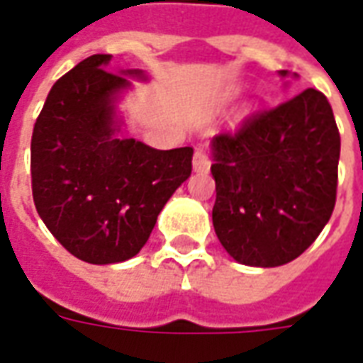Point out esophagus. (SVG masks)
I'll use <instances>...</instances> for the list:
<instances>
[{
    "mask_svg": "<svg viewBox=\"0 0 363 363\" xmlns=\"http://www.w3.org/2000/svg\"><path fill=\"white\" fill-rule=\"evenodd\" d=\"M211 168L209 154L205 152L203 148H197L194 154V169L195 172H207Z\"/></svg>",
    "mask_w": 363,
    "mask_h": 363,
    "instance_id": "34e87169",
    "label": "esophagus"
}]
</instances>
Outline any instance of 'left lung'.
<instances>
[{
    "instance_id": "8db88e82",
    "label": "left lung",
    "mask_w": 363,
    "mask_h": 363,
    "mask_svg": "<svg viewBox=\"0 0 363 363\" xmlns=\"http://www.w3.org/2000/svg\"><path fill=\"white\" fill-rule=\"evenodd\" d=\"M338 158L333 107L313 87L250 113L233 133H218L213 227L225 250L258 268L301 256L333 215Z\"/></svg>"
}]
</instances>
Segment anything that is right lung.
Segmentation results:
<instances>
[{"label": "right lung", "mask_w": 363, "mask_h": 363, "mask_svg": "<svg viewBox=\"0 0 363 363\" xmlns=\"http://www.w3.org/2000/svg\"><path fill=\"white\" fill-rule=\"evenodd\" d=\"M94 54L48 91L30 138L33 199L46 228L87 264L136 256L162 207L191 176L194 148L117 138L113 101L128 79ZM140 76L143 72L128 70Z\"/></svg>", "instance_id": "right-lung-1"}]
</instances>
